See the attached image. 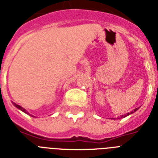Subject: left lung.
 <instances>
[{"instance_id": "1", "label": "left lung", "mask_w": 158, "mask_h": 158, "mask_svg": "<svg viewBox=\"0 0 158 158\" xmlns=\"http://www.w3.org/2000/svg\"><path fill=\"white\" fill-rule=\"evenodd\" d=\"M138 109H139V108H135V110H133V111H131V112H129V113H127V114H125V115H120V118H124V117H126V116H128V115H130V114H132V113L135 112V111H136V110H138ZM118 119H120V118H118Z\"/></svg>"}]
</instances>
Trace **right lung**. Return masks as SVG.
I'll list each match as a JSON object with an SVG mask.
<instances>
[{
	"label": "right lung",
	"instance_id": "right-lung-1",
	"mask_svg": "<svg viewBox=\"0 0 158 158\" xmlns=\"http://www.w3.org/2000/svg\"><path fill=\"white\" fill-rule=\"evenodd\" d=\"M12 103L14 104V106H15V107H17V108H18V109H19V110H22V111H23V112H24V113H26V114H28V115H31L30 114H29V113H28V111H27V110H26L25 109H24V108L22 107V106H19V105H18V104L15 103V102H12Z\"/></svg>",
	"mask_w": 158,
	"mask_h": 158
}]
</instances>
